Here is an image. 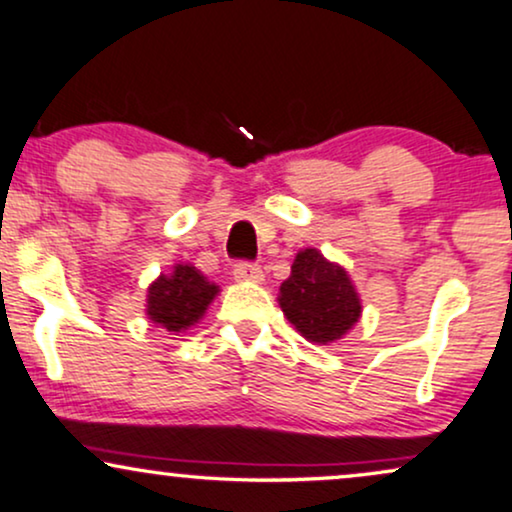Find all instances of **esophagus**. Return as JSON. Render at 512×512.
I'll return each instance as SVG.
<instances>
[{"label":"esophagus","mask_w":512,"mask_h":512,"mask_svg":"<svg viewBox=\"0 0 512 512\" xmlns=\"http://www.w3.org/2000/svg\"><path fill=\"white\" fill-rule=\"evenodd\" d=\"M234 278L241 283H260L264 281V271L252 262H238L234 267Z\"/></svg>","instance_id":"34e87169"}]
</instances>
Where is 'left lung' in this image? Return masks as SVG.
<instances>
[{
	"mask_svg": "<svg viewBox=\"0 0 512 512\" xmlns=\"http://www.w3.org/2000/svg\"><path fill=\"white\" fill-rule=\"evenodd\" d=\"M278 304L302 338L316 345L340 340L361 316L359 293L347 271L314 248L297 252Z\"/></svg>",
	"mask_w": 512,
	"mask_h": 512,
	"instance_id": "left-lung-1",
	"label": "left lung"
}]
</instances>
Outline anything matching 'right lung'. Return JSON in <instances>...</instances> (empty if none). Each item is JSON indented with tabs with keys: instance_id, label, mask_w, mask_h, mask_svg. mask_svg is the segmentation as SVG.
Segmentation results:
<instances>
[{
	"instance_id": "1",
	"label": "right lung",
	"mask_w": 512,
	"mask_h": 512,
	"mask_svg": "<svg viewBox=\"0 0 512 512\" xmlns=\"http://www.w3.org/2000/svg\"><path fill=\"white\" fill-rule=\"evenodd\" d=\"M219 286L191 264H177L172 274H160L148 286V319L170 333H181L203 319L208 304L215 300Z\"/></svg>"
}]
</instances>
